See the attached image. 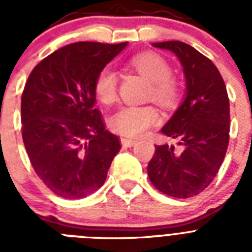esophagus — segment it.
Segmentation results:
<instances>
[{"label": "esophagus", "mask_w": 252, "mask_h": 252, "mask_svg": "<svg viewBox=\"0 0 252 252\" xmlns=\"http://www.w3.org/2000/svg\"><path fill=\"white\" fill-rule=\"evenodd\" d=\"M120 141H122V145L126 146V148H130V146H133L137 144V140H132V138H126V137H123Z\"/></svg>", "instance_id": "1"}]
</instances>
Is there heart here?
<instances>
[{
    "label": "heart",
    "instance_id": "b5f03b06",
    "mask_svg": "<svg viewBox=\"0 0 252 252\" xmlns=\"http://www.w3.org/2000/svg\"><path fill=\"white\" fill-rule=\"evenodd\" d=\"M133 68L150 82L149 96L162 106H172L180 95L179 82L171 77L167 61L157 53L144 52L132 59ZM94 91L104 104H111L118 96V74L112 68H104L95 78ZM158 122L153 106H124L110 118V128L126 137H140Z\"/></svg>",
    "mask_w": 252,
    "mask_h": 252
}]
</instances>
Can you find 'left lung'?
Instances as JSON below:
<instances>
[{
  "mask_svg": "<svg viewBox=\"0 0 252 252\" xmlns=\"http://www.w3.org/2000/svg\"><path fill=\"white\" fill-rule=\"evenodd\" d=\"M175 55L183 68L186 96L161 132L182 150L156 146L148 165L150 182L165 195L187 199L212 183L229 145L230 107L222 77L208 57L183 41L153 43Z\"/></svg>",
  "mask_w": 252,
  "mask_h": 252,
  "instance_id": "8db88e82",
  "label": "left lung"
}]
</instances>
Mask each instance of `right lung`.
<instances>
[{
    "label": "right lung",
    "instance_id": "obj_1",
    "mask_svg": "<svg viewBox=\"0 0 252 252\" xmlns=\"http://www.w3.org/2000/svg\"><path fill=\"white\" fill-rule=\"evenodd\" d=\"M128 43L80 41L57 49L33 68L22 94V137L47 187L82 199L102 187L120 141L95 108L94 82Z\"/></svg>",
    "mask_w": 252,
    "mask_h": 252
}]
</instances>
